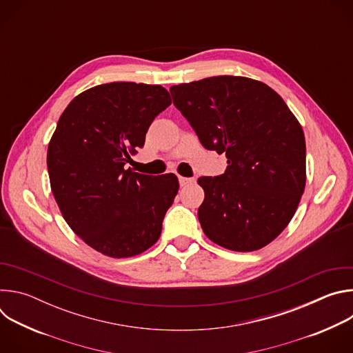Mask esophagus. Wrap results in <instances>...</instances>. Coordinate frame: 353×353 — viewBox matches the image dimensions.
I'll return each mask as SVG.
<instances>
[{"label":"esophagus","mask_w":353,"mask_h":353,"mask_svg":"<svg viewBox=\"0 0 353 353\" xmlns=\"http://www.w3.org/2000/svg\"><path fill=\"white\" fill-rule=\"evenodd\" d=\"M179 181H180V185H181V187H185V185H188V184L194 183V179H188V177H183V176H180V177H179Z\"/></svg>","instance_id":"obj_1"}]
</instances>
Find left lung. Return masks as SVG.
<instances>
[{"label":"left lung","instance_id":"left-lung-1","mask_svg":"<svg viewBox=\"0 0 353 353\" xmlns=\"http://www.w3.org/2000/svg\"><path fill=\"white\" fill-rule=\"evenodd\" d=\"M170 93L204 148L228 158L223 174L198 179L204 233L233 251L267 245L293 218L306 185L297 119L274 89L245 77H211Z\"/></svg>","mask_w":353,"mask_h":353}]
</instances>
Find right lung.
<instances>
[{"label":"right lung","instance_id":"obj_1","mask_svg":"<svg viewBox=\"0 0 353 353\" xmlns=\"http://www.w3.org/2000/svg\"><path fill=\"white\" fill-rule=\"evenodd\" d=\"M170 103L161 85L103 83L74 97L57 123L47 149L50 185L68 226L99 253L132 257L161 236L179 180L125 165Z\"/></svg>","mask_w":353,"mask_h":353}]
</instances>
